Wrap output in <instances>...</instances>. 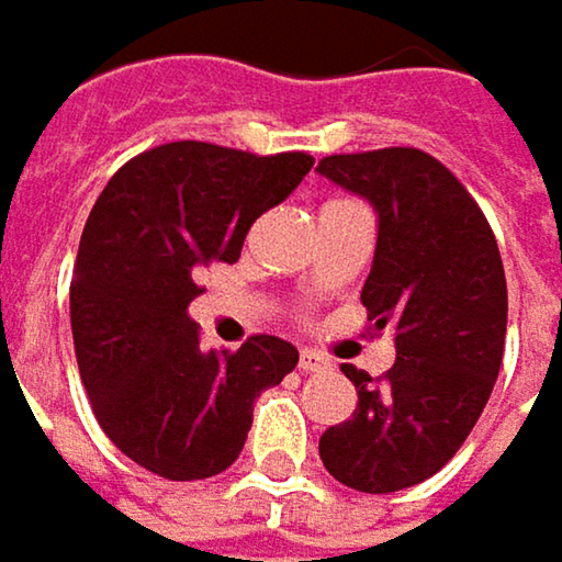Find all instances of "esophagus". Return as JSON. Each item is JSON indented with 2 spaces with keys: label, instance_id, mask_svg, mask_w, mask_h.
<instances>
[{
  "label": "esophagus",
  "instance_id": "34e87169",
  "mask_svg": "<svg viewBox=\"0 0 562 562\" xmlns=\"http://www.w3.org/2000/svg\"><path fill=\"white\" fill-rule=\"evenodd\" d=\"M297 366H301L304 372H316V369H326V366H329V359H326V356H319V352H314V349H304Z\"/></svg>",
  "mask_w": 562,
  "mask_h": 562
}]
</instances>
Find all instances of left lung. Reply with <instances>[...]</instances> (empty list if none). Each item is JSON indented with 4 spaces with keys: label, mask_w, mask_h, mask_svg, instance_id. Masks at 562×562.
I'll use <instances>...</instances> for the list:
<instances>
[{
    "label": "left lung",
    "mask_w": 562,
    "mask_h": 562,
    "mask_svg": "<svg viewBox=\"0 0 562 562\" xmlns=\"http://www.w3.org/2000/svg\"><path fill=\"white\" fill-rule=\"evenodd\" d=\"M319 175L379 213L362 307L397 352L379 379L342 366L359 404L319 437V459L349 488L401 492L457 457L488 404L508 326L502 255L472 193L420 148L329 155Z\"/></svg>",
    "instance_id": "obj_1"
}]
</instances>
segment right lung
Returning a JSON list of instances; mask_svg holds the SVG:
<instances>
[{
	"label": "right lung",
	"instance_id": "add662e5",
	"mask_svg": "<svg viewBox=\"0 0 562 562\" xmlns=\"http://www.w3.org/2000/svg\"><path fill=\"white\" fill-rule=\"evenodd\" d=\"M311 168L307 151L171 142L125 161L93 203L70 281L77 366L105 437L148 472L229 469L255 397L294 372L297 349L268 333L206 349L187 307L200 271L239 261L251 223Z\"/></svg>",
	"mask_w": 562,
	"mask_h": 562
}]
</instances>
